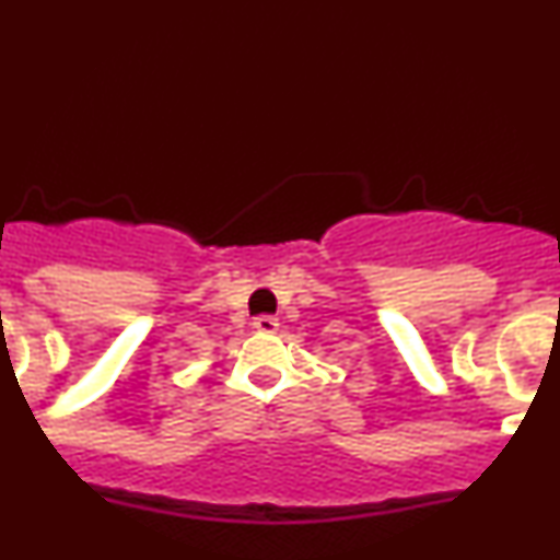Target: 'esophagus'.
Segmentation results:
<instances>
[{
  "label": "esophagus",
  "mask_w": 560,
  "mask_h": 560,
  "mask_svg": "<svg viewBox=\"0 0 560 560\" xmlns=\"http://www.w3.org/2000/svg\"><path fill=\"white\" fill-rule=\"evenodd\" d=\"M252 327L260 329V332H276V329H279V319H276V316L262 314V316H255Z\"/></svg>",
  "instance_id": "obj_1"
}]
</instances>
